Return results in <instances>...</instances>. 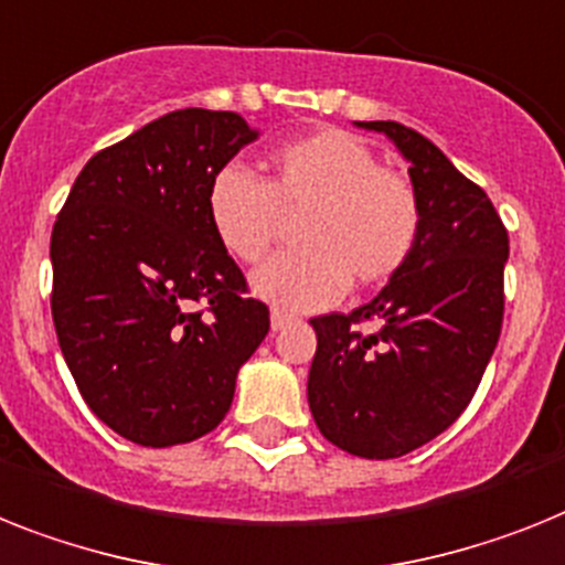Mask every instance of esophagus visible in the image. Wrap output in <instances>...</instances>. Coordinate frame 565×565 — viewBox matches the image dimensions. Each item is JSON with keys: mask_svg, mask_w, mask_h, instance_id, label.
Returning <instances> with one entry per match:
<instances>
[{"mask_svg": "<svg viewBox=\"0 0 565 565\" xmlns=\"http://www.w3.org/2000/svg\"><path fill=\"white\" fill-rule=\"evenodd\" d=\"M292 324V316H287V312L281 310H273V330L278 333V330H284V327Z\"/></svg>", "mask_w": 565, "mask_h": 565, "instance_id": "34e87169", "label": "esophagus"}]
</instances>
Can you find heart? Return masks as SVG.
Returning <instances> with one entry per match:
<instances>
[{
  "instance_id": "heart-1",
  "label": "heart",
  "mask_w": 565,
  "mask_h": 565,
  "mask_svg": "<svg viewBox=\"0 0 565 565\" xmlns=\"http://www.w3.org/2000/svg\"><path fill=\"white\" fill-rule=\"evenodd\" d=\"M298 212H305L296 230L301 249L267 260L249 278V290L281 312L324 310L348 292L350 278L362 287L387 281L414 255L422 230L414 183L339 129L278 146L264 183L230 163L206 192L217 244L244 264L264 258L281 215Z\"/></svg>"
}]
</instances>
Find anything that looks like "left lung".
<instances>
[{
	"label": "left lung",
	"instance_id": "left-lung-1",
	"mask_svg": "<svg viewBox=\"0 0 565 565\" xmlns=\"http://www.w3.org/2000/svg\"><path fill=\"white\" fill-rule=\"evenodd\" d=\"M355 126L385 135L411 163L422 230L373 301L310 319L319 348L307 402L335 448L396 459L454 425L480 385L500 339L509 232L488 194L419 131L393 120ZM362 320L377 330L355 331Z\"/></svg>",
	"mask_w": 565,
	"mask_h": 565
}]
</instances>
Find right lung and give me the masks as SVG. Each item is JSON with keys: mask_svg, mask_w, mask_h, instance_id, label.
Masks as SVG:
<instances>
[{"mask_svg": "<svg viewBox=\"0 0 565 565\" xmlns=\"http://www.w3.org/2000/svg\"><path fill=\"white\" fill-rule=\"evenodd\" d=\"M260 131L180 108L97 151L51 235V312L71 376L114 434L146 448L221 425L241 364L269 330L217 244L206 192Z\"/></svg>", "mask_w": 565, "mask_h": 565, "instance_id": "right-lung-1", "label": "right lung"}]
</instances>
